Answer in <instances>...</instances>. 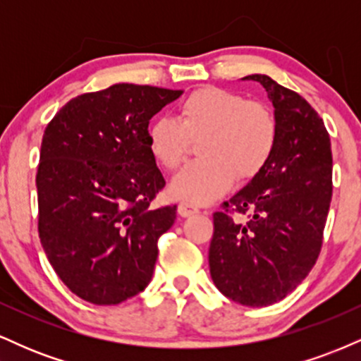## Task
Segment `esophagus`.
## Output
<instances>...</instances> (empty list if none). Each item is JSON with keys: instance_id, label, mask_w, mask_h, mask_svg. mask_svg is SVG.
Masks as SVG:
<instances>
[{"instance_id": "obj_1", "label": "esophagus", "mask_w": 361, "mask_h": 361, "mask_svg": "<svg viewBox=\"0 0 361 361\" xmlns=\"http://www.w3.org/2000/svg\"><path fill=\"white\" fill-rule=\"evenodd\" d=\"M178 214H180L181 217H190V215L198 214V209L190 204H180L178 205Z\"/></svg>"}]
</instances>
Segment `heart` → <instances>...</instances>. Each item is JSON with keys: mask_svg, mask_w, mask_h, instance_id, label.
<instances>
[{"mask_svg": "<svg viewBox=\"0 0 361 361\" xmlns=\"http://www.w3.org/2000/svg\"><path fill=\"white\" fill-rule=\"evenodd\" d=\"M279 126L264 105L222 88H202L180 105L176 118L159 115L147 126L146 142L152 159L175 169L202 140L204 159L186 164L171 180L169 193L190 205H207L229 192L235 175L246 181L268 164L275 151Z\"/></svg>", "mask_w": 361, "mask_h": 361, "instance_id": "b5f03b06", "label": "heart"}]
</instances>
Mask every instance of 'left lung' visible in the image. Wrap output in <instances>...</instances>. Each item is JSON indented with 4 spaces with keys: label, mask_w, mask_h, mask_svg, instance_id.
I'll return each instance as SVG.
<instances>
[{
    "label": "left lung",
    "mask_w": 361,
    "mask_h": 361,
    "mask_svg": "<svg viewBox=\"0 0 361 361\" xmlns=\"http://www.w3.org/2000/svg\"><path fill=\"white\" fill-rule=\"evenodd\" d=\"M275 106L279 126L268 164L214 214L209 267L215 287L250 307L288 295L321 252L331 195L333 154L324 122L295 91L251 74ZM250 213L247 223L228 212Z\"/></svg>",
    "instance_id": "1"
}]
</instances>
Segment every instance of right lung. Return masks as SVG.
Segmentation results:
<instances>
[{"instance_id":"add662e5","label":"right lung","mask_w":361,"mask_h":361,"mask_svg":"<svg viewBox=\"0 0 361 361\" xmlns=\"http://www.w3.org/2000/svg\"><path fill=\"white\" fill-rule=\"evenodd\" d=\"M181 90L118 82L73 98L44 132L37 171L39 238L82 300L115 305L152 279L176 205L151 209L166 185L147 149L149 120Z\"/></svg>"}]
</instances>
